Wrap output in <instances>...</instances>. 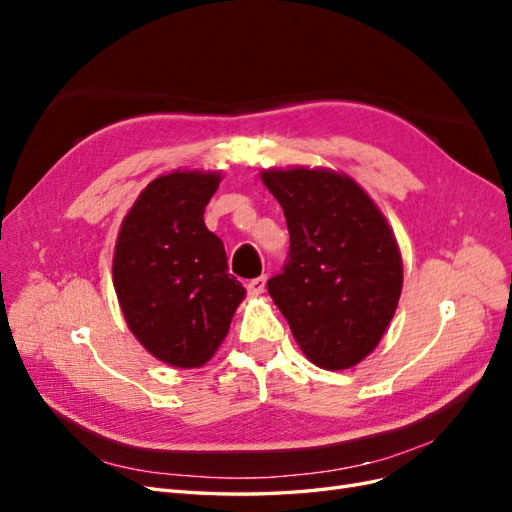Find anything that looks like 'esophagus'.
Here are the masks:
<instances>
[{"mask_svg":"<svg viewBox=\"0 0 512 512\" xmlns=\"http://www.w3.org/2000/svg\"><path fill=\"white\" fill-rule=\"evenodd\" d=\"M265 286H267V277L260 275L256 280H250V284H247V292H250L252 297H260V294L265 292Z\"/></svg>","mask_w":512,"mask_h":512,"instance_id":"34e87169","label":"esophagus"}]
</instances>
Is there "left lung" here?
I'll return each instance as SVG.
<instances>
[{"instance_id": "8db88e82", "label": "left lung", "mask_w": 512, "mask_h": 512, "mask_svg": "<svg viewBox=\"0 0 512 512\" xmlns=\"http://www.w3.org/2000/svg\"><path fill=\"white\" fill-rule=\"evenodd\" d=\"M282 205L290 260L267 282L292 337L314 365L342 371L376 350L395 316L404 265L395 232L350 175L331 168H265Z\"/></svg>"}]
</instances>
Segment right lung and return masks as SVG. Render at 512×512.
I'll return each instance as SVG.
<instances>
[{
  "mask_svg": "<svg viewBox=\"0 0 512 512\" xmlns=\"http://www.w3.org/2000/svg\"><path fill=\"white\" fill-rule=\"evenodd\" d=\"M220 170H173L147 183L121 222L113 286L128 329L158 361L203 367L245 297L203 213Z\"/></svg>",
  "mask_w": 512,
  "mask_h": 512,
  "instance_id": "obj_1",
  "label": "right lung"
}]
</instances>
